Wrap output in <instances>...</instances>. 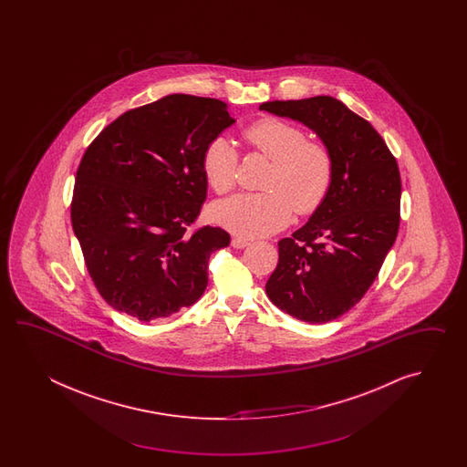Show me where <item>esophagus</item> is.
<instances>
[{
  "label": "esophagus",
  "mask_w": 467,
  "mask_h": 467,
  "mask_svg": "<svg viewBox=\"0 0 467 467\" xmlns=\"http://www.w3.org/2000/svg\"><path fill=\"white\" fill-rule=\"evenodd\" d=\"M248 245H250V242H248V240H245V238H232V247L237 248V250H240V248L248 247Z\"/></svg>",
  "instance_id": "34e87169"
}]
</instances>
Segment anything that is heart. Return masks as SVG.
Listing matches in <instances>:
<instances>
[{"instance_id": "b5f03b06", "label": "heart", "mask_w": 467, "mask_h": 467, "mask_svg": "<svg viewBox=\"0 0 467 467\" xmlns=\"http://www.w3.org/2000/svg\"><path fill=\"white\" fill-rule=\"evenodd\" d=\"M245 139L272 163L262 193H238L220 200L212 219L238 237H267L290 222L292 209L308 215L327 199L334 180V161L326 145L307 141L296 125L277 119H258L245 130ZM238 153L225 137H215L203 150L202 167L210 187L227 193L235 185Z\"/></svg>"}]
</instances>
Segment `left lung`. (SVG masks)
<instances>
[{
  "label": "left lung",
  "instance_id": "1",
  "mask_svg": "<svg viewBox=\"0 0 467 467\" xmlns=\"http://www.w3.org/2000/svg\"><path fill=\"white\" fill-rule=\"evenodd\" d=\"M260 109L306 125L332 155L327 199L278 242L277 268L265 285L272 304L288 316L330 322L364 297L396 242L399 167L368 119L337 99H277Z\"/></svg>",
  "mask_w": 467,
  "mask_h": 467
}]
</instances>
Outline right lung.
<instances>
[{
  "label": "right lung",
  "instance_id": "right-lung-1",
  "mask_svg": "<svg viewBox=\"0 0 467 467\" xmlns=\"http://www.w3.org/2000/svg\"><path fill=\"white\" fill-rule=\"evenodd\" d=\"M234 123L227 103L175 93L123 113L85 151L71 225L115 310L151 322L205 292L210 254L229 247L230 235L187 227L207 199L203 150Z\"/></svg>",
  "mask_w": 467,
  "mask_h": 467
}]
</instances>
